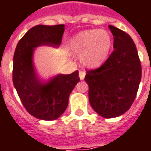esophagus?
I'll return each instance as SVG.
<instances>
[{"mask_svg":"<svg viewBox=\"0 0 151 151\" xmlns=\"http://www.w3.org/2000/svg\"><path fill=\"white\" fill-rule=\"evenodd\" d=\"M85 76H86V72L85 71H80L79 72V78H80L81 80H83L85 78Z\"/></svg>","mask_w":151,"mask_h":151,"instance_id":"34e87169","label":"esophagus"}]
</instances>
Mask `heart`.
Segmentation results:
<instances>
[{
	"label": "heart",
	"mask_w": 151,
	"mask_h": 151,
	"mask_svg": "<svg viewBox=\"0 0 151 151\" xmlns=\"http://www.w3.org/2000/svg\"><path fill=\"white\" fill-rule=\"evenodd\" d=\"M111 46L110 35L107 31L86 30L73 36L70 42L71 50L80 55L85 66L96 68L103 64Z\"/></svg>",
	"instance_id": "heart-1"
}]
</instances>
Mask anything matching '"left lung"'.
<instances>
[{
  "instance_id": "8db88e82",
  "label": "left lung",
  "mask_w": 151,
  "mask_h": 151,
  "mask_svg": "<svg viewBox=\"0 0 151 151\" xmlns=\"http://www.w3.org/2000/svg\"><path fill=\"white\" fill-rule=\"evenodd\" d=\"M113 35V52L103 65L87 70L88 100L104 118L125 113L134 102L139 89L142 67L136 47L129 35L109 25Z\"/></svg>"
}]
</instances>
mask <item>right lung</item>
I'll use <instances>...</instances> for the list:
<instances>
[{"instance_id":"right-lung-1","label":"right lung","mask_w":151,"mask_h":151,"mask_svg":"<svg viewBox=\"0 0 151 151\" xmlns=\"http://www.w3.org/2000/svg\"><path fill=\"white\" fill-rule=\"evenodd\" d=\"M64 31V24L35 26L20 39L15 50L13 84L25 109L37 119L54 120L60 116L67 108L70 94L80 81L76 70L42 82L35 71V48L42 45L58 47Z\"/></svg>"}]
</instances>
